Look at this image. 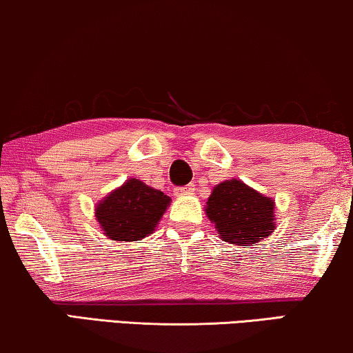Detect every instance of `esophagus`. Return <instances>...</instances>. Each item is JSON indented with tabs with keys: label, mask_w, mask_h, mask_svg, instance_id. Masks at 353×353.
Returning a JSON list of instances; mask_svg holds the SVG:
<instances>
[{
	"label": "esophagus",
	"mask_w": 353,
	"mask_h": 353,
	"mask_svg": "<svg viewBox=\"0 0 353 353\" xmlns=\"http://www.w3.org/2000/svg\"><path fill=\"white\" fill-rule=\"evenodd\" d=\"M193 190H195V188H193V185H185V187L176 188L174 193H176L177 196H185V195H192Z\"/></svg>",
	"instance_id": "1"
}]
</instances>
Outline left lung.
Returning <instances> with one entry per match:
<instances>
[{
    "instance_id": "1",
    "label": "left lung",
    "mask_w": 353,
    "mask_h": 353,
    "mask_svg": "<svg viewBox=\"0 0 353 353\" xmlns=\"http://www.w3.org/2000/svg\"><path fill=\"white\" fill-rule=\"evenodd\" d=\"M205 212L222 241L252 246L275 230V200L246 185L240 179H228L212 188Z\"/></svg>"
}]
</instances>
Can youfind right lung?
I'll return each instance as SVG.
<instances>
[{
    "mask_svg": "<svg viewBox=\"0 0 353 353\" xmlns=\"http://www.w3.org/2000/svg\"><path fill=\"white\" fill-rule=\"evenodd\" d=\"M171 198L139 179L128 181L96 205V221L113 241H139L152 235Z\"/></svg>",
    "mask_w": 353,
    "mask_h": 353,
    "instance_id": "right-lung-1",
    "label": "right lung"
}]
</instances>
